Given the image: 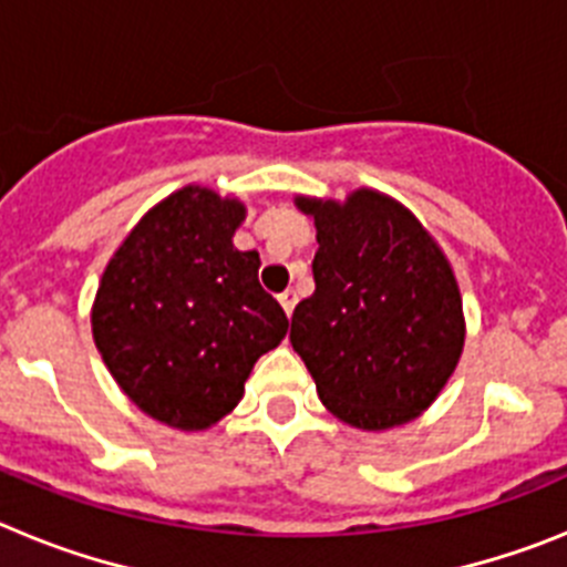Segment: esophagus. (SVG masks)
I'll list each match as a JSON object with an SVG mask.
<instances>
[{
    "label": "esophagus",
    "mask_w": 567,
    "mask_h": 567,
    "mask_svg": "<svg viewBox=\"0 0 567 567\" xmlns=\"http://www.w3.org/2000/svg\"><path fill=\"white\" fill-rule=\"evenodd\" d=\"M278 300H280V307H284V312L292 315L295 303H298V292H295V289H287V292L278 295Z\"/></svg>",
    "instance_id": "1"
}]
</instances>
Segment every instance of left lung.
<instances>
[{"label": "left lung", "mask_w": 567, "mask_h": 567, "mask_svg": "<svg viewBox=\"0 0 567 567\" xmlns=\"http://www.w3.org/2000/svg\"><path fill=\"white\" fill-rule=\"evenodd\" d=\"M315 218V292L295 307L292 349L320 403L360 432L412 423L443 392L465 343L463 295L432 233L392 195H295Z\"/></svg>", "instance_id": "1"}]
</instances>
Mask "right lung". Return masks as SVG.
<instances>
[{
	"label": "right lung",
	"mask_w": 567,
	"mask_h": 567,
	"mask_svg": "<svg viewBox=\"0 0 567 567\" xmlns=\"http://www.w3.org/2000/svg\"><path fill=\"white\" fill-rule=\"evenodd\" d=\"M247 204L202 184L142 215L99 280L90 327L104 365L144 414L204 432L244 398L255 360L289 320L258 284V252L235 249Z\"/></svg>",
	"instance_id": "1"
}]
</instances>
